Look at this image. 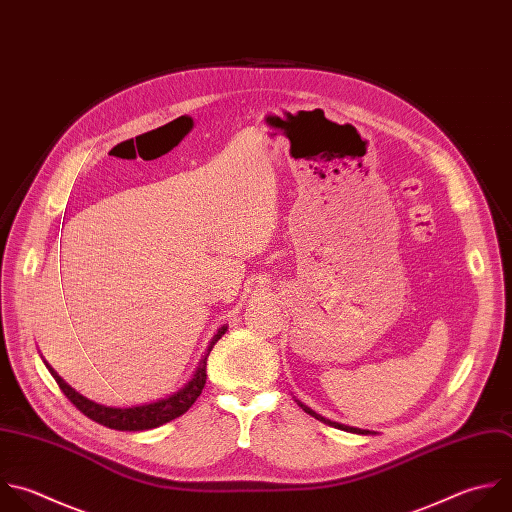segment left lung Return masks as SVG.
Instances as JSON below:
<instances>
[{
  "mask_svg": "<svg viewBox=\"0 0 512 512\" xmlns=\"http://www.w3.org/2000/svg\"><path fill=\"white\" fill-rule=\"evenodd\" d=\"M300 404V402H298ZM310 416H314L316 420H320V422H324V424H330V426H334V428H342V430H348V432H358V434H364L366 430H360V428H352V426H344V424H338V422H332V420H328V418H324V416H320V414H316L314 410H310L308 406H304V404H300ZM368 434V432H366Z\"/></svg>",
  "mask_w": 512,
  "mask_h": 512,
  "instance_id": "8db88e82",
  "label": "left lung"
}]
</instances>
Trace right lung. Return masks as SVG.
<instances>
[{
	"label": "right lung",
	"instance_id": "right-lung-1",
	"mask_svg": "<svg viewBox=\"0 0 512 512\" xmlns=\"http://www.w3.org/2000/svg\"><path fill=\"white\" fill-rule=\"evenodd\" d=\"M226 332V326H222L216 336L212 338L194 378L176 394L164 398V400H158V402H152V404H142V406H134V408H110V406H102V404H96L88 398H84L82 394H78L70 384H66L58 372L54 368H50L52 376L56 378L58 386L62 388V392L68 396V400L80 410L84 412L88 418H92L94 422L98 424H104L108 428H114V430H150V428H156V426H162L178 416H182L194 402L196 398L202 394V388L206 384V364H208V356H210V350L214 348V344L222 338V334Z\"/></svg>",
	"mask_w": 512,
	"mask_h": 512
}]
</instances>
